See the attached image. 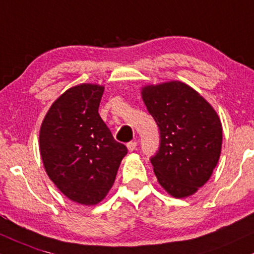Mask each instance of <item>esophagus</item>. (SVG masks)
<instances>
[{
    "mask_svg": "<svg viewBox=\"0 0 254 254\" xmlns=\"http://www.w3.org/2000/svg\"><path fill=\"white\" fill-rule=\"evenodd\" d=\"M127 149L129 151H134L136 149V141H129V142H128Z\"/></svg>",
    "mask_w": 254,
    "mask_h": 254,
    "instance_id": "esophagus-1",
    "label": "esophagus"
}]
</instances>
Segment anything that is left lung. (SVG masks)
<instances>
[{
  "label": "left lung",
  "mask_w": 254,
  "mask_h": 254,
  "mask_svg": "<svg viewBox=\"0 0 254 254\" xmlns=\"http://www.w3.org/2000/svg\"><path fill=\"white\" fill-rule=\"evenodd\" d=\"M141 97L161 134L150 159L159 185L174 198L192 195L209 180L221 155L217 113L181 81L147 85Z\"/></svg>",
  "instance_id": "8db88e82"
}]
</instances>
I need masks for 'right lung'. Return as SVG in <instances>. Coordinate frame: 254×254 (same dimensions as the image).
<instances>
[{
    "label": "right lung",
    "instance_id": "obj_1",
    "mask_svg": "<svg viewBox=\"0 0 254 254\" xmlns=\"http://www.w3.org/2000/svg\"><path fill=\"white\" fill-rule=\"evenodd\" d=\"M103 92L96 84L68 89L51 105L39 132L48 176L67 198L82 205L103 200L127 153L98 114Z\"/></svg>",
    "mask_w": 254,
    "mask_h": 254
}]
</instances>
